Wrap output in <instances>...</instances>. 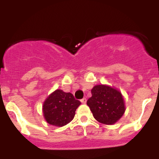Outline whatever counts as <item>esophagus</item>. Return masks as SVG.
I'll return each mask as SVG.
<instances>
[{
	"label": "esophagus",
	"mask_w": 159,
	"mask_h": 159,
	"mask_svg": "<svg viewBox=\"0 0 159 159\" xmlns=\"http://www.w3.org/2000/svg\"><path fill=\"white\" fill-rule=\"evenodd\" d=\"M86 102H87L86 98H83V99H81V102H82V103H85Z\"/></svg>",
	"instance_id": "34e87169"
}]
</instances>
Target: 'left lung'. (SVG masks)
<instances>
[{
    "label": "left lung",
    "mask_w": 159,
    "mask_h": 159,
    "mask_svg": "<svg viewBox=\"0 0 159 159\" xmlns=\"http://www.w3.org/2000/svg\"><path fill=\"white\" fill-rule=\"evenodd\" d=\"M87 104L97 121L107 125L116 123L125 111L123 95L119 91L106 85H96Z\"/></svg>",
    "instance_id": "obj_1"
}]
</instances>
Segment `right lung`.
Instances as JSON below:
<instances>
[{
  "label": "right lung",
  "mask_w": 159,
  "mask_h": 159,
  "mask_svg": "<svg viewBox=\"0 0 159 159\" xmlns=\"http://www.w3.org/2000/svg\"><path fill=\"white\" fill-rule=\"evenodd\" d=\"M81 102L70 92L57 90L48 97L43 105L46 121L57 127H63L71 121Z\"/></svg>",
  "instance_id": "right-lung-1"
}]
</instances>
